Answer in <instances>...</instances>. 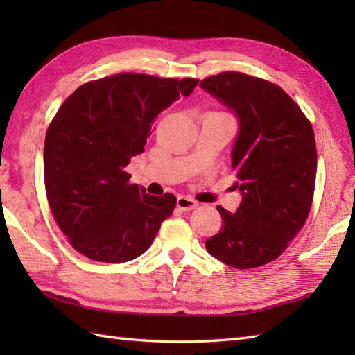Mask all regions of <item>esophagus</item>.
Here are the masks:
<instances>
[{
  "instance_id": "obj_1",
  "label": "esophagus",
  "mask_w": 355,
  "mask_h": 355,
  "mask_svg": "<svg viewBox=\"0 0 355 355\" xmlns=\"http://www.w3.org/2000/svg\"><path fill=\"white\" fill-rule=\"evenodd\" d=\"M197 206H198V201L193 200L192 197H183L182 195V197L177 198V207L184 210V212H189V210L195 209Z\"/></svg>"
}]
</instances>
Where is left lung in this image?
Returning <instances> with one entry per match:
<instances>
[{
    "label": "left lung",
    "mask_w": 355,
    "mask_h": 355,
    "mask_svg": "<svg viewBox=\"0 0 355 355\" xmlns=\"http://www.w3.org/2000/svg\"><path fill=\"white\" fill-rule=\"evenodd\" d=\"M200 87L236 112L232 168L243 193L236 214L216 207L223 227L206 239V248L233 268L266 266L310 215L318 171L311 122L281 87L250 74L223 71Z\"/></svg>",
    "instance_id": "8db88e82"
}]
</instances>
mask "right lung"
<instances>
[{
    "label": "right lung",
    "instance_id": "add662e5",
    "mask_svg": "<svg viewBox=\"0 0 355 355\" xmlns=\"http://www.w3.org/2000/svg\"><path fill=\"white\" fill-rule=\"evenodd\" d=\"M198 79L119 73L80 85L58 110L44 143L51 214L74 250L99 262L145 253L177 205L153 197L125 171L145 150L154 119Z\"/></svg>",
    "mask_w": 355,
    "mask_h": 355
}]
</instances>
